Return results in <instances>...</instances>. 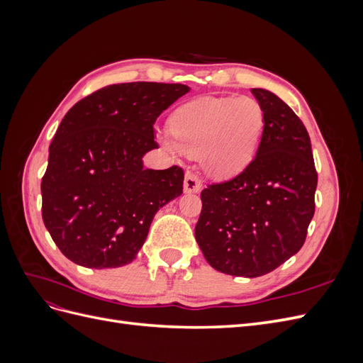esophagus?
I'll list each match as a JSON object with an SVG mask.
<instances>
[{
  "instance_id": "esophagus-1",
  "label": "esophagus",
  "mask_w": 363,
  "mask_h": 363,
  "mask_svg": "<svg viewBox=\"0 0 363 363\" xmlns=\"http://www.w3.org/2000/svg\"><path fill=\"white\" fill-rule=\"evenodd\" d=\"M184 192H188V194H191V192H200L201 191V182H200V179L196 177V175L194 174V172H191V171H188L184 174Z\"/></svg>"
}]
</instances>
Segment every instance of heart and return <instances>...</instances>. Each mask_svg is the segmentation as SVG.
<instances>
[{
	"label": "heart",
	"mask_w": 363,
	"mask_h": 363,
	"mask_svg": "<svg viewBox=\"0 0 363 363\" xmlns=\"http://www.w3.org/2000/svg\"><path fill=\"white\" fill-rule=\"evenodd\" d=\"M169 127L174 138L159 136L164 150L172 155L200 156L208 174L230 177L255 157L265 115L251 96H204L179 107Z\"/></svg>",
	"instance_id": "obj_1"
}]
</instances>
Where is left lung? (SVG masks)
Returning a JSON list of instances; mask_svg holds the SVG:
<instances>
[{"label": "left lung", "mask_w": 363, "mask_h": 363, "mask_svg": "<svg viewBox=\"0 0 363 363\" xmlns=\"http://www.w3.org/2000/svg\"><path fill=\"white\" fill-rule=\"evenodd\" d=\"M265 115L256 157L236 177L208 184L195 239L208 265L260 277L303 247L315 213L318 174L301 119L267 89H251Z\"/></svg>", "instance_id": "obj_1"}]
</instances>
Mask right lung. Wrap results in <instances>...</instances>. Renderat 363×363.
I'll use <instances>...</instances> for the list:
<instances>
[{
  "instance_id": "1",
  "label": "right lung",
  "mask_w": 363,
  "mask_h": 363,
  "mask_svg": "<svg viewBox=\"0 0 363 363\" xmlns=\"http://www.w3.org/2000/svg\"><path fill=\"white\" fill-rule=\"evenodd\" d=\"M188 92L180 83L111 84L62 119L42 177V218L54 244L77 265H127L156 212L182 195V168L145 169L142 157L159 148V115Z\"/></svg>"
}]
</instances>
